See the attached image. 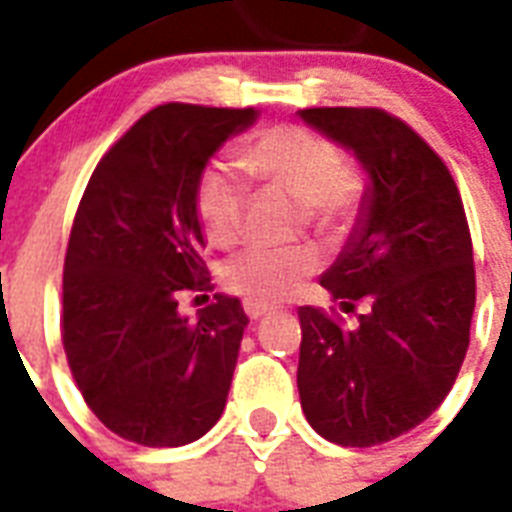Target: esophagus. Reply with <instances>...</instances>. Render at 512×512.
Masks as SVG:
<instances>
[{
    "mask_svg": "<svg viewBox=\"0 0 512 512\" xmlns=\"http://www.w3.org/2000/svg\"><path fill=\"white\" fill-rule=\"evenodd\" d=\"M244 311H247L249 319H263V316L273 311V305L260 303V300H244Z\"/></svg>",
    "mask_w": 512,
    "mask_h": 512,
    "instance_id": "obj_1",
    "label": "esophagus"
}]
</instances>
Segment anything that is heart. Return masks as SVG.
<instances>
[{"label": "heart", "instance_id": "obj_1", "mask_svg": "<svg viewBox=\"0 0 512 512\" xmlns=\"http://www.w3.org/2000/svg\"><path fill=\"white\" fill-rule=\"evenodd\" d=\"M236 167L257 185L287 193L303 204L308 223L332 228L353 209L358 177L345 167L340 148L316 130L279 124L249 138L236 151ZM244 185L220 170H207L196 183V217L207 241L217 249L233 247L241 236ZM319 257L308 247L247 249L228 263L225 284L249 300L279 303L295 295L311 276Z\"/></svg>", "mask_w": 512, "mask_h": 512}]
</instances>
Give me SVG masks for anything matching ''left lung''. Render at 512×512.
Wrapping results in <instances>:
<instances>
[{
    "instance_id": "8db88e82",
    "label": "left lung",
    "mask_w": 512,
    "mask_h": 512,
    "mask_svg": "<svg viewBox=\"0 0 512 512\" xmlns=\"http://www.w3.org/2000/svg\"><path fill=\"white\" fill-rule=\"evenodd\" d=\"M308 127L356 156L369 183L327 289L356 327L303 305L297 390L332 444L377 446L417 428L449 396L470 342L476 268L446 164L380 108H303Z\"/></svg>"
}]
</instances>
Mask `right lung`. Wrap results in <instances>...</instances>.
Here are the masks:
<instances>
[{
  "label": "right lung",
  "mask_w": 512,
  "mask_h": 512,
  "mask_svg": "<svg viewBox=\"0 0 512 512\" xmlns=\"http://www.w3.org/2000/svg\"><path fill=\"white\" fill-rule=\"evenodd\" d=\"M255 122V108H154L100 159L76 209L63 348L95 417L140 446L191 444L225 409L247 313L217 295L188 319L177 297L207 287L196 183Z\"/></svg>",
  "instance_id": "obj_1"
}]
</instances>
